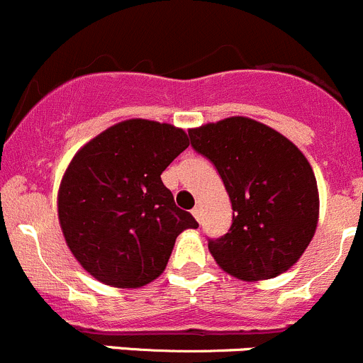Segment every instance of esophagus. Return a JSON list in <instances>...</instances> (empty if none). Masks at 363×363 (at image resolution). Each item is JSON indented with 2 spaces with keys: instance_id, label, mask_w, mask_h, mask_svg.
Returning a JSON list of instances; mask_svg holds the SVG:
<instances>
[{
  "instance_id": "34e87169",
  "label": "esophagus",
  "mask_w": 363,
  "mask_h": 363,
  "mask_svg": "<svg viewBox=\"0 0 363 363\" xmlns=\"http://www.w3.org/2000/svg\"><path fill=\"white\" fill-rule=\"evenodd\" d=\"M192 216L196 217V220H201V206H194L192 208Z\"/></svg>"
}]
</instances>
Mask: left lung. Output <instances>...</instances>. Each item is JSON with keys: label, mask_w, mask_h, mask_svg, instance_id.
<instances>
[{"label": "left lung", "mask_w": 363, "mask_h": 363, "mask_svg": "<svg viewBox=\"0 0 363 363\" xmlns=\"http://www.w3.org/2000/svg\"><path fill=\"white\" fill-rule=\"evenodd\" d=\"M230 196L228 233L208 239L217 264L244 281L269 279L299 260L315 233L319 194L305 155L272 128L228 117L189 130Z\"/></svg>", "instance_id": "8db88e82"}]
</instances>
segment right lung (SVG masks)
I'll use <instances>...</instances> for the list:
<instances>
[{
	"label": "right lung",
	"instance_id": "add662e5",
	"mask_svg": "<svg viewBox=\"0 0 363 363\" xmlns=\"http://www.w3.org/2000/svg\"><path fill=\"white\" fill-rule=\"evenodd\" d=\"M187 147L179 128L130 119L74 155L62 178L58 219L69 250L96 279L143 287L164 272L176 237L198 228L160 178Z\"/></svg>",
	"mask_w": 363,
	"mask_h": 363
}]
</instances>
